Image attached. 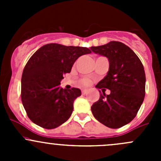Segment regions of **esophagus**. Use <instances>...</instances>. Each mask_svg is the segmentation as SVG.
<instances>
[{"label": "esophagus", "mask_w": 161, "mask_h": 161, "mask_svg": "<svg viewBox=\"0 0 161 161\" xmlns=\"http://www.w3.org/2000/svg\"><path fill=\"white\" fill-rule=\"evenodd\" d=\"M87 92H88V90H86V89H83V90H82V94H86Z\"/></svg>", "instance_id": "obj_1"}]
</instances>
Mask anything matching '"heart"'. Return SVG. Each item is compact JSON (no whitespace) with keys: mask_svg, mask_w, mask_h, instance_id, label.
Returning a JSON list of instances; mask_svg holds the SVG:
<instances>
[{"mask_svg":"<svg viewBox=\"0 0 161 161\" xmlns=\"http://www.w3.org/2000/svg\"><path fill=\"white\" fill-rule=\"evenodd\" d=\"M80 83L82 86H88L90 84V80L89 79H86V78H83L80 80Z\"/></svg>","mask_w":161,"mask_h":161,"instance_id":"1","label":"heart"}]
</instances>
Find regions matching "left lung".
I'll return each mask as SVG.
<instances>
[{"instance_id":"1","label":"left lung","mask_w":161,"mask_h":161,"mask_svg":"<svg viewBox=\"0 0 161 161\" xmlns=\"http://www.w3.org/2000/svg\"><path fill=\"white\" fill-rule=\"evenodd\" d=\"M92 52L107 57L109 71L96 87L100 99L91 107L97 121L107 127L118 129L131 122L137 114L145 97L146 75L143 65L132 50L124 43L111 41L91 47ZM104 88L111 90L109 95Z\"/></svg>"}]
</instances>
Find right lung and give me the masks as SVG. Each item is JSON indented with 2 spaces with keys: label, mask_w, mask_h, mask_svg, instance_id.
I'll return each instance as SVG.
<instances>
[{
  "label": "right lung",
  "mask_w": 161,
  "mask_h": 161,
  "mask_svg": "<svg viewBox=\"0 0 161 161\" xmlns=\"http://www.w3.org/2000/svg\"><path fill=\"white\" fill-rule=\"evenodd\" d=\"M90 53L86 47L49 43L32 54L21 81L22 104L32 122L52 129L70 118L74 100L81 96V90H64L60 86L61 81L79 57Z\"/></svg>",
  "instance_id": "add662e5"
}]
</instances>
